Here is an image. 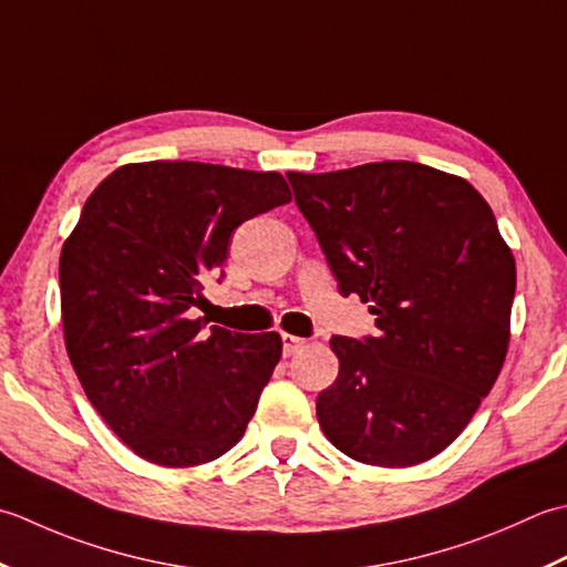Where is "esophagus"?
I'll list each match as a JSON object with an SVG mask.
<instances>
[{"label": "esophagus", "instance_id": "obj_1", "mask_svg": "<svg viewBox=\"0 0 567 567\" xmlns=\"http://www.w3.org/2000/svg\"><path fill=\"white\" fill-rule=\"evenodd\" d=\"M281 342H284V354H286V357L296 354V352L306 344L303 338H298V334H288V332L281 334Z\"/></svg>", "mask_w": 567, "mask_h": 567}]
</instances>
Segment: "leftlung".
<instances>
[{"label":"left lung","instance_id":"left-lung-1","mask_svg":"<svg viewBox=\"0 0 567 567\" xmlns=\"http://www.w3.org/2000/svg\"><path fill=\"white\" fill-rule=\"evenodd\" d=\"M342 296L377 316V338L334 334L320 391L328 441L357 462L409 467L465 431L509 348L516 264L467 181L411 161L286 173Z\"/></svg>","mask_w":567,"mask_h":567}]
</instances>
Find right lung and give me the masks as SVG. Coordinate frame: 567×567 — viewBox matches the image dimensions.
Returning a JSON list of instances; mask_svg holds the SVG:
<instances>
[{
  "label": "right lung",
  "mask_w": 567,
  "mask_h": 567,
  "mask_svg": "<svg viewBox=\"0 0 567 567\" xmlns=\"http://www.w3.org/2000/svg\"><path fill=\"white\" fill-rule=\"evenodd\" d=\"M291 200L281 173L146 161L100 183L61 251L68 357L92 406L138 457L217 460L245 435L281 360L279 332L193 318L245 219Z\"/></svg>",
  "instance_id": "right-lung-1"
}]
</instances>
